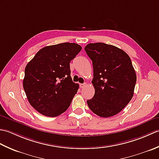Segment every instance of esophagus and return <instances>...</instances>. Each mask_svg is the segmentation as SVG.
Listing matches in <instances>:
<instances>
[{"instance_id": "1", "label": "esophagus", "mask_w": 159, "mask_h": 159, "mask_svg": "<svg viewBox=\"0 0 159 159\" xmlns=\"http://www.w3.org/2000/svg\"><path fill=\"white\" fill-rule=\"evenodd\" d=\"M85 85H86V83H80V88H83V87H85Z\"/></svg>"}]
</instances>
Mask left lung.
I'll return each mask as SVG.
<instances>
[{
  "mask_svg": "<svg viewBox=\"0 0 159 159\" xmlns=\"http://www.w3.org/2000/svg\"><path fill=\"white\" fill-rule=\"evenodd\" d=\"M85 50L92 61L95 89L87 104L97 116L112 117L133 96L137 76L130 58L124 50L104 43H88Z\"/></svg>",
  "mask_w": 159,
  "mask_h": 159,
  "instance_id": "obj_1",
  "label": "left lung"
}]
</instances>
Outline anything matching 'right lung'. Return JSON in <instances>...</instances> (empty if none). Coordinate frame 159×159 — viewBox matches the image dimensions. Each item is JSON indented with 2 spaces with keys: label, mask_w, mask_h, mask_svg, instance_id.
Returning <instances> with one entry per match:
<instances>
[{
  "label": "right lung",
  "mask_w": 159,
  "mask_h": 159,
  "mask_svg": "<svg viewBox=\"0 0 159 159\" xmlns=\"http://www.w3.org/2000/svg\"><path fill=\"white\" fill-rule=\"evenodd\" d=\"M81 49L67 42L46 46L26 65L23 87L29 103L39 113L57 117L68 109L79 87L71 78L70 63Z\"/></svg>",
  "instance_id": "1"
}]
</instances>
